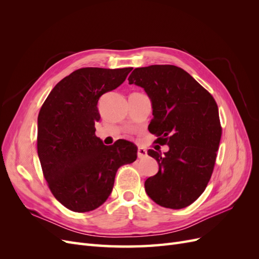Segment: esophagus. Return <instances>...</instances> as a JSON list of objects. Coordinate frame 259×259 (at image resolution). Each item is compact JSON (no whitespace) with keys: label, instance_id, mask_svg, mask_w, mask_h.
Returning a JSON list of instances; mask_svg holds the SVG:
<instances>
[{"label":"esophagus","instance_id":"esophagus-1","mask_svg":"<svg viewBox=\"0 0 259 259\" xmlns=\"http://www.w3.org/2000/svg\"><path fill=\"white\" fill-rule=\"evenodd\" d=\"M147 149L144 147H138V150H137V156L139 159H145L147 156Z\"/></svg>","mask_w":259,"mask_h":259}]
</instances>
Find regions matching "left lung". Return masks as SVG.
I'll return each mask as SVG.
<instances>
[{"label": "left lung", "instance_id": "obj_1", "mask_svg": "<svg viewBox=\"0 0 259 259\" xmlns=\"http://www.w3.org/2000/svg\"><path fill=\"white\" fill-rule=\"evenodd\" d=\"M128 83L150 98L149 132L159 137L155 143L168 146L163 154L148 150L159 170L145 182L147 194L166 208L190 205L205 190L215 165L222 137L216 101L189 73L171 65L136 68Z\"/></svg>", "mask_w": 259, "mask_h": 259}]
</instances>
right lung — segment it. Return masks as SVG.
Segmentation results:
<instances>
[{"label":"right lung","instance_id":"obj_1","mask_svg":"<svg viewBox=\"0 0 259 259\" xmlns=\"http://www.w3.org/2000/svg\"><path fill=\"white\" fill-rule=\"evenodd\" d=\"M132 68H82L52 90L37 116V154L54 197L77 213L96 209L112 192L116 170L137 159V147L95 135L98 100L120 86Z\"/></svg>","mask_w":259,"mask_h":259}]
</instances>
